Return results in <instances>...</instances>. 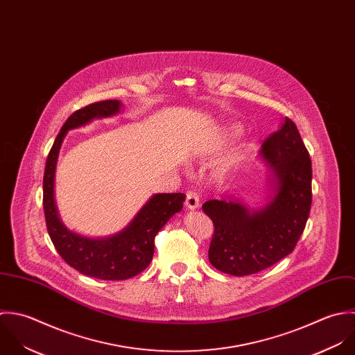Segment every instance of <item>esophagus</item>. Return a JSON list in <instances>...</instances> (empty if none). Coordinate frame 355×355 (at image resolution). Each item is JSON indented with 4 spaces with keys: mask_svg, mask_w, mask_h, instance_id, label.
<instances>
[{
    "mask_svg": "<svg viewBox=\"0 0 355 355\" xmlns=\"http://www.w3.org/2000/svg\"><path fill=\"white\" fill-rule=\"evenodd\" d=\"M184 204H186V208L190 209V211L197 209V208L200 207V198H198L197 193L189 191L187 196H186V202H184Z\"/></svg>",
    "mask_w": 355,
    "mask_h": 355,
    "instance_id": "1",
    "label": "esophagus"
}]
</instances>
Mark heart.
Returning <instances> with one entry per match:
<instances>
[{
	"label": "heart",
	"instance_id": "1",
	"mask_svg": "<svg viewBox=\"0 0 355 355\" xmlns=\"http://www.w3.org/2000/svg\"><path fill=\"white\" fill-rule=\"evenodd\" d=\"M234 132H236L234 128H226L225 136H232V135H234ZM239 155H241V147H236V150H233L226 158H223L222 162H219V165L216 168L218 178H225L229 173V171L236 164V159L239 158Z\"/></svg>",
	"mask_w": 355,
	"mask_h": 355
}]
</instances>
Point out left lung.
I'll list each match as a JSON object with an SVG mask.
<instances>
[{"instance_id": "left-lung-1", "label": "left lung", "mask_w": 355, "mask_h": 355, "mask_svg": "<svg viewBox=\"0 0 355 355\" xmlns=\"http://www.w3.org/2000/svg\"><path fill=\"white\" fill-rule=\"evenodd\" d=\"M259 157L267 168L261 207L249 208L234 196L202 205L215 226L209 261L236 277L259 272L288 256L311 208V159L293 121H282L261 144Z\"/></svg>"}]
</instances>
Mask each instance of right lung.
Segmentation results:
<instances>
[{
    "label": "right lung",
    "instance_id": "add662e5",
    "mask_svg": "<svg viewBox=\"0 0 355 355\" xmlns=\"http://www.w3.org/2000/svg\"><path fill=\"white\" fill-rule=\"evenodd\" d=\"M119 101L92 103L73 113L60 129L48 154L44 172V214L49 236L63 260L80 272L107 281L128 279L140 274L154 254V238L168 220L183 209L182 193L154 194L119 233L109 236H85L67 229L55 202V172L59 151L69 130L85 126L94 119L121 113Z\"/></svg>",
    "mask_w": 355,
    "mask_h": 355
}]
</instances>
